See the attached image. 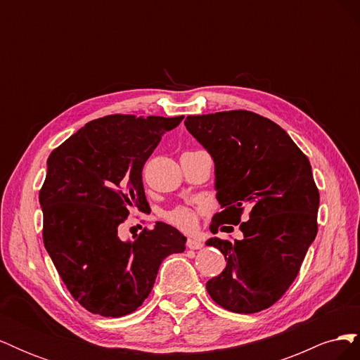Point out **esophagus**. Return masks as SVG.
<instances>
[{"instance_id": "1", "label": "esophagus", "mask_w": 360, "mask_h": 360, "mask_svg": "<svg viewBox=\"0 0 360 360\" xmlns=\"http://www.w3.org/2000/svg\"><path fill=\"white\" fill-rule=\"evenodd\" d=\"M186 246L189 248V249H201L204 245H202V242L201 240H197V238H192V237H189L188 238V242H186Z\"/></svg>"}]
</instances>
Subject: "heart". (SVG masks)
Listing matches in <instances>:
<instances>
[{
  "label": "heart",
  "instance_id": "1",
  "mask_svg": "<svg viewBox=\"0 0 360 360\" xmlns=\"http://www.w3.org/2000/svg\"><path fill=\"white\" fill-rule=\"evenodd\" d=\"M201 214H202V207L180 204L174 207V209L168 210L163 217H165V221L169 225L176 226L177 230L192 233L193 230H197Z\"/></svg>",
  "mask_w": 360,
  "mask_h": 360
}]
</instances>
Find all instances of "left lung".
<instances>
[{
  "label": "left lung",
  "instance_id": "1",
  "mask_svg": "<svg viewBox=\"0 0 360 360\" xmlns=\"http://www.w3.org/2000/svg\"><path fill=\"white\" fill-rule=\"evenodd\" d=\"M184 126L214 160L224 210L210 231L230 224L243 233L242 240L207 242L225 255L226 267L205 288L231 312L267 309L291 287L319 231L320 193L309 159L284 129L250 111L188 115ZM246 206L250 219L240 223Z\"/></svg>",
  "mask_w": 360,
  "mask_h": 360
}]
</instances>
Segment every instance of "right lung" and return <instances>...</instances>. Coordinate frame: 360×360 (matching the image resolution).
Instances as JSON below:
<instances>
[{
    "instance_id": "add662e5",
    "label": "right lung",
    "mask_w": 360,
    "mask_h": 360,
    "mask_svg": "<svg viewBox=\"0 0 360 360\" xmlns=\"http://www.w3.org/2000/svg\"><path fill=\"white\" fill-rule=\"evenodd\" d=\"M184 117L112 114L86 123L52 150L39 192L43 243L81 307L123 317L148 297L159 266L184 250L176 228L158 222L134 242L118 237L130 207L147 209L143 168L162 136Z\"/></svg>"
}]
</instances>
